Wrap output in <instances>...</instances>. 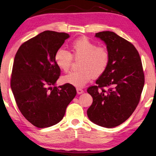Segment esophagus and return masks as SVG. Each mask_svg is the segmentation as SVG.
<instances>
[{"mask_svg": "<svg viewBox=\"0 0 156 156\" xmlns=\"http://www.w3.org/2000/svg\"><path fill=\"white\" fill-rule=\"evenodd\" d=\"M76 90H77L78 94H82V93H83V92H84L83 89H80V88H77V89H76Z\"/></svg>", "mask_w": 156, "mask_h": 156, "instance_id": "34e87169", "label": "esophagus"}]
</instances>
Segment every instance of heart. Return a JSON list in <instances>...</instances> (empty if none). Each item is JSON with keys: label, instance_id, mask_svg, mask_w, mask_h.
<instances>
[{"label": "heart", "instance_id": "obj_1", "mask_svg": "<svg viewBox=\"0 0 156 156\" xmlns=\"http://www.w3.org/2000/svg\"><path fill=\"white\" fill-rule=\"evenodd\" d=\"M70 51L59 49L55 55V62L59 69L68 72L73 62L80 60L78 71L70 72L63 77L64 83L76 87H83L91 79L99 78L106 71L110 55L105 46H98L87 37L76 39L70 44Z\"/></svg>", "mask_w": 156, "mask_h": 156}]
</instances>
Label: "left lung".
Here are the masks:
<instances>
[{
    "label": "left lung",
    "instance_id": "1",
    "mask_svg": "<svg viewBox=\"0 0 156 156\" xmlns=\"http://www.w3.org/2000/svg\"><path fill=\"white\" fill-rule=\"evenodd\" d=\"M95 37L106 44L110 61L96 85L88 88L93 103L87 115L93 123L111 128L121 125L134 112L139 103L145 75L140 55L132 44L111 31L98 33Z\"/></svg>",
    "mask_w": 156,
    "mask_h": 156
}]
</instances>
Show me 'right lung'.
Here are the masks:
<instances>
[{
  "label": "right lung",
  "mask_w": 156,
  "mask_h": 156,
  "mask_svg": "<svg viewBox=\"0 0 156 156\" xmlns=\"http://www.w3.org/2000/svg\"><path fill=\"white\" fill-rule=\"evenodd\" d=\"M69 37L66 33L44 31L22 44L14 58L11 78L14 98L22 115L39 128L61 121L76 95L69 84L55 86L61 74L55 55Z\"/></svg>",
  "instance_id": "1"
}]
</instances>
